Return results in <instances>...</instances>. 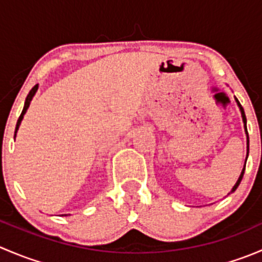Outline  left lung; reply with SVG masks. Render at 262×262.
Returning a JSON list of instances; mask_svg holds the SVG:
<instances>
[{
	"mask_svg": "<svg viewBox=\"0 0 262 262\" xmlns=\"http://www.w3.org/2000/svg\"><path fill=\"white\" fill-rule=\"evenodd\" d=\"M236 101H237V105H238L239 110H241L242 120H244V124H245V130H246V134H247V156H248V133H247V126H246V115H245V112H244V107H242V106H241V104H239V101H238V100H237V99H236ZM246 161H247V158H246ZM245 166H246V163H245ZM244 173H245V167H244V170H242L241 175H239L238 180H237V182H236V184H234V186H233V187H232L231 192H233V191H234V190H236V189H237V187H238L239 182H241V180H242V178H244Z\"/></svg>",
	"mask_w": 262,
	"mask_h": 262,
	"instance_id": "8db88e82",
	"label": "left lung"
}]
</instances>
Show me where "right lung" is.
I'll return each mask as SVG.
<instances>
[{"label": "right lung", "instance_id": "obj_1", "mask_svg": "<svg viewBox=\"0 0 262 262\" xmlns=\"http://www.w3.org/2000/svg\"><path fill=\"white\" fill-rule=\"evenodd\" d=\"M36 90H38V84H35V86H34L33 89L30 90V92H29L28 96H26L25 105H24V109H23V112H21V115L18 116V120H17V124H16V129H15V137H16V132L18 130V126H20L21 120H23L24 115H25V113H26V110H28L29 105H30V101H31V100H33V97H34V95H35ZM64 215H67V214H64Z\"/></svg>", "mask_w": 262, "mask_h": 262}]
</instances>
